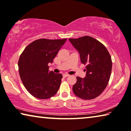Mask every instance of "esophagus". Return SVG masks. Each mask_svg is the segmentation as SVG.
<instances>
[{
    "mask_svg": "<svg viewBox=\"0 0 131 131\" xmlns=\"http://www.w3.org/2000/svg\"><path fill=\"white\" fill-rule=\"evenodd\" d=\"M62 75H63V77H69L70 75L67 74H64Z\"/></svg>",
    "mask_w": 131,
    "mask_h": 131,
    "instance_id": "esophagus-1",
    "label": "esophagus"
}]
</instances>
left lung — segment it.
Here are the masks:
<instances>
[{"label":"left lung","mask_w":131,"mask_h":131,"mask_svg":"<svg viewBox=\"0 0 131 131\" xmlns=\"http://www.w3.org/2000/svg\"><path fill=\"white\" fill-rule=\"evenodd\" d=\"M78 51L81 63L86 65V75L77 77L73 86L74 93L84 100L96 98L103 92L111 77L112 62L106 48L97 39L89 36L69 39Z\"/></svg>","instance_id":"obj_1"}]
</instances>
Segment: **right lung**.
I'll return each mask as SVG.
<instances>
[{
  "mask_svg": "<svg viewBox=\"0 0 131 131\" xmlns=\"http://www.w3.org/2000/svg\"><path fill=\"white\" fill-rule=\"evenodd\" d=\"M67 39H39L25 48L18 61L20 79L28 92L34 97L47 99L57 93L61 74L49 71L53 60Z\"/></svg>",
  "mask_w": 131,
  "mask_h": 131,
  "instance_id": "add662e5",
  "label": "right lung"
}]
</instances>
